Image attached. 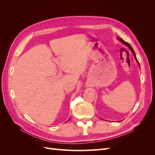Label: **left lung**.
<instances>
[{
    "instance_id": "1",
    "label": "left lung",
    "mask_w": 155,
    "mask_h": 155,
    "mask_svg": "<svg viewBox=\"0 0 155 155\" xmlns=\"http://www.w3.org/2000/svg\"><path fill=\"white\" fill-rule=\"evenodd\" d=\"M118 39L121 42V43H123L124 44H125V45H127L128 46V47L129 48V49L131 50V51H132V53L133 54V55H134V58H135V59L137 60V63H138V64H139V66H140V63H139V62H138V61L137 60V57H136V54H135V53H134V50H133V48L131 47V46L128 43H127V42H125V41H124L122 39H121V38H118Z\"/></svg>"
}]
</instances>
